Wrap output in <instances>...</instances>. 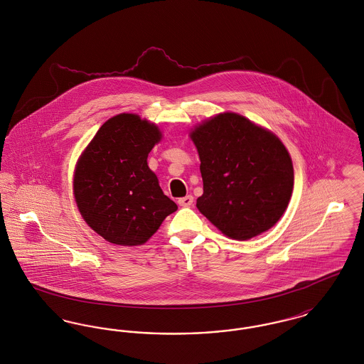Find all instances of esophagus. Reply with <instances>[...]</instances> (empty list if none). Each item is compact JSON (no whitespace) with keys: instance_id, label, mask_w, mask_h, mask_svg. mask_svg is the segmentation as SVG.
I'll use <instances>...</instances> for the list:
<instances>
[{"instance_id":"obj_1","label":"esophagus","mask_w":364,"mask_h":364,"mask_svg":"<svg viewBox=\"0 0 364 364\" xmlns=\"http://www.w3.org/2000/svg\"><path fill=\"white\" fill-rule=\"evenodd\" d=\"M192 203H193V196H192V195H187V196L178 199V205H180L181 208H191Z\"/></svg>"}]
</instances>
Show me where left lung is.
<instances>
[{
    "mask_svg": "<svg viewBox=\"0 0 364 364\" xmlns=\"http://www.w3.org/2000/svg\"><path fill=\"white\" fill-rule=\"evenodd\" d=\"M203 195L196 208L228 237L247 240L277 223L294 190V166L281 140L236 113L218 114L191 134Z\"/></svg>",
    "mask_w": 364,
    "mask_h": 364,
    "instance_id": "left-lung-1",
    "label": "left lung"
}]
</instances>
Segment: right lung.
<instances>
[{"label":"right lung","mask_w":364,"mask_h":364,"mask_svg":"<svg viewBox=\"0 0 364 364\" xmlns=\"http://www.w3.org/2000/svg\"><path fill=\"white\" fill-rule=\"evenodd\" d=\"M159 139L154 124L122 113L105 122L80 156L75 199L88 226L105 240L143 244L177 210L147 165Z\"/></svg>","instance_id":"obj_1"}]
</instances>
